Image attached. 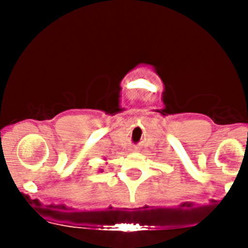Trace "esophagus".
I'll list each match as a JSON object with an SVG mask.
<instances>
[{
	"label": "esophagus",
	"instance_id": "34e87169",
	"mask_svg": "<svg viewBox=\"0 0 248 248\" xmlns=\"http://www.w3.org/2000/svg\"><path fill=\"white\" fill-rule=\"evenodd\" d=\"M132 151H134V152H136V151H138V149H137V147H134V149L132 150Z\"/></svg>",
	"mask_w": 248,
	"mask_h": 248
}]
</instances>
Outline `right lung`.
<instances>
[{
    "instance_id": "add662e5",
    "label": "right lung",
    "mask_w": 248,
    "mask_h": 248,
    "mask_svg": "<svg viewBox=\"0 0 248 248\" xmlns=\"http://www.w3.org/2000/svg\"><path fill=\"white\" fill-rule=\"evenodd\" d=\"M99 170H101V171H103V170H102V169H99Z\"/></svg>"
}]
</instances>
